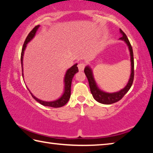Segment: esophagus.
Instances as JSON below:
<instances>
[{
  "label": "esophagus",
  "instance_id": "obj_1",
  "mask_svg": "<svg viewBox=\"0 0 153 153\" xmlns=\"http://www.w3.org/2000/svg\"><path fill=\"white\" fill-rule=\"evenodd\" d=\"M85 66H86V64H85L84 63H80L78 64V69L79 71H84V69L85 68Z\"/></svg>",
  "mask_w": 153,
  "mask_h": 153
}]
</instances>
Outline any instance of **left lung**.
<instances>
[{
  "label": "left lung",
  "mask_w": 153,
  "mask_h": 153,
  "mask_svg": "<svg viewBox=\"0 0 153 153\" xmlns=\"http://www.w3.org/2000/svg\"><path fill=\"white\" fill-rule=\"evenodd\" d=\"M120 32L121 33V35H122V36L120 38V40L124 41V42L127 44V45H128L129 51V54H130V61H131L130 77H129L128 84H127L126 86L124 87V88L121 89L118 92H113V93H108V92L102 91V90H101L100 88H98V87L97 85V83H96L94 80V76H93V73L91 68L88 65L85 67L84 69V73L86 74L88 80L90 92H91L94 99L97 100V102L102 103V104L110 105V104H113V103L117 102L119 100H120L121 98L123 97V96L129 91V89H130V88L131 86V85H132V83L134 81V54H133L132 47H131L128 38H127V36L126 35V33H124L121 29L120 30Z\"/></svg>",
  "instance_id": "obj_1"
}]
</instances>
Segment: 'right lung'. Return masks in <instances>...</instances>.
Returning a JSON list of instances; mask_svg holds the SVG:
<instances>
[{
	"mask_svg": "<svg viewBox=\"0 0 153 153\" xmlns=\"http://www.w3.org/2000/svg\"><path fill=\"white\" fill-rule=\"evenodd\" d=\"M40 27V25H38L35 26V27L33 28V30L31 31L29 33V34L27 35L26 39H25L24 45H23L22 51V54H21V63H22V76L24 77V73H23V58H24V51L25 50V48L27 46V44L30 42L31 40H32L33 37H34L36 35V33L37 32V30ZM77 64H75L71 67H70L69 69H67L66 71L65 75L64 77V92L63 95L61 97L58 98L57 100H53V101H44V100H40L35 97L32 94V93L30 91L31 95L32 96V97L34 98L36 101L40 103L41 105L44 106H46V107H54V108H58V107H61L64 106L67 102H68L71 97V82L72 79L74 76V75L76 73L78 72V68H77Z\"/></svg>",
	"mask_w": 153,
	"mask_h": 153,
	"instance_id": "1",
	"label": "right lung"
}]
</instances>
